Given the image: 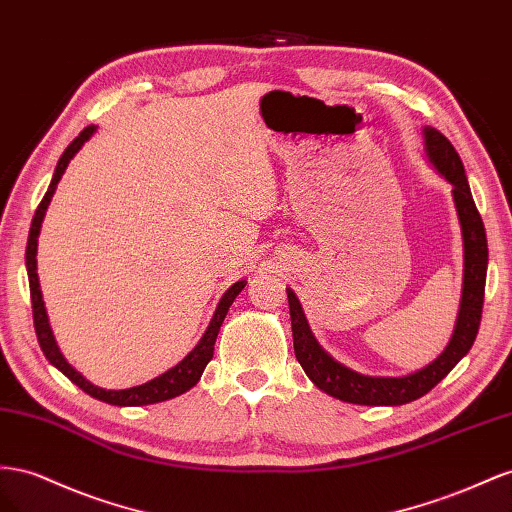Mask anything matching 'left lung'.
I'll return each mask as SVG.
<instances>
[{
	"mask_svg": "<svg viewBox=\"0 0 512 512\" xmlns=\"http://www.w3.org/2000/svg\"><path fill=\"white\" fill-rule=\"evenodd\" d=\"M422 150L437 171L452 186V201H455L461 238H463V287L461 302L455 321V330L444 352L427 367L407 375H364L345 367L334 360L321 347L311 332L309 321L302 311L298 296L287 287L291 332H294V352L304 373L311 382L330 397L356 403V405H405L420 399L433 386L457 367V362L470 352L480 326L483 313L485 281H487V236L476 203L465 178V169L452 143L431 126L422 128Z\"/></svg>",
	"mask_w": 512,
	"mask_h": 512,
	"instance_id": "obj_1",
	"label": "left lung"
}]
</instances>
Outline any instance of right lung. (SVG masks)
Returning a JSON list of instances; mask_svg holds the SVG:
<instances>
[{"label": "right lung", "mask_w": 512, "mask_h": 512, "mask_svg": "<svg viewBox=\"0 0 512 512\" xmlns=\"http://www.w3.org/2000/svg\"><path fill=\"white\" fill-rule=\"evenodd\" d=\"M94 133H96V126H87L83 133L64 150L62 158L57 160V167H55V173L51 178V184H49L47 193H45V197H42L40 206L34 214L32 227H29L25 266H27V279H29V296H32L34 328H36V337H38L42 354L47 356V360L53 364L57 371H62L72 384H77L83 392L90 394V397H94L98 401L111 403V405H120V407L152 405V403H160V401H167V399H173V397H180V394H184L186 390H191L199 382L203 369H206V364L214 356V343H216V337H218V330H221V326H223V319L229 311V306L233 304V300H236V296L244 289L246 281L242 279V281L233 283L225 291L223 298L218 300L216 311L210 319L206 332H203V337L199 339V343L191 349V352H188L178 364H175V367H171L163 375L150 379V382H145L141 386H133V388H124V390H107V388H98L92 382H87V379L75 367H70L68 360L64 358V354L60 352V347H57V341L53 337V330H51V324H49V315H47V309H45V300H42L40 281H38L36 253H38L40 227H42V221H45L49 203L55 195L57 182L62 180V175H64L70 160L77 156V152L83 148V143L90 141Z\"/></svg>", "instance_id": "1"}]
</instances>
